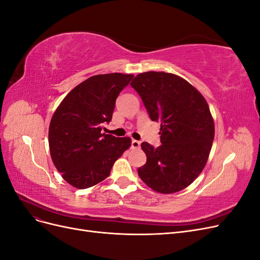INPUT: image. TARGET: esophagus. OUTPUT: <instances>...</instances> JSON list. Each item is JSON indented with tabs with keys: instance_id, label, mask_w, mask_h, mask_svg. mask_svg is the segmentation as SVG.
Returning a JSON list of instances; mask_svg holds the SVG:
<instances>
[{
	"instance_id": "34e87169",
	"label": "esophagus",
	"mask_w": 260,
	"mask_h": 260,
	"mask_svg": "<svg viewBox=\"0 0 260 260\" xmlns=\"http://www.w3.org/2000/svg\"><path fill=\"white\" fill-rule=\"evenodd\" d=\"M140 145H141V143L139 142V141H137V140H132V142H131V147L132 148H139L140 147Z\"/></svg>"
}]
</instances>
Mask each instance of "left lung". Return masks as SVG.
<instances>
[{
    "mask_svg": "<svg viewBox=\"0 0 260 260\" xmlns=\"http://www.w3.org/2000/svg\"><path fill=\"white\" fill-rule=\"evenodd\" d=\"M153 121L160 123V142L141 144L147 160L139 177L152 190L171 194L200 176L215 137V123L202 93L180 76L164 72L139 74L130 83Z\"/></svg>",
    "mask_w": 260,
    "mask_h": 260,
    "instance_id": "1",
    "label": "left lung"
}]
</instances>
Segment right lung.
<instances>
[{
	"label": "right lung",
	"instance_id": "add662e5",
	"mask_svg": "<svg viewBox=\"0 0 260 260\" xmlns=\"http://www.w3.org/2000/svg\"><path fill=\"white\" fill-rule=\"evenodd\" d=\"M132 74L92 76L70 91L55 111L49 128L50 154L62 179L77 188L105 180L131 146L129 137L102 133L112 120L115 102Z\"/></svg>",
	"mask_w": 260,
	"mask_h": 260
}]
</instances>
